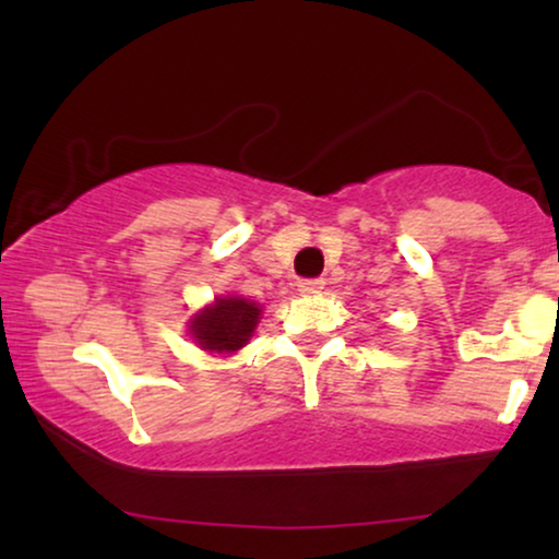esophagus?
I'll use <instances>...</instances> for the list:
<instances>
[{"mask_svg":"<svg viewBox=\"0 0 559 559\" xmlns=\"http://www.w3.org/2000/svg\"><path fill=\"white\" fill-rule=\"evenodd\" d=\"M325 282L323 280H300V285H297V289H300L302 295H318L323 293Z\"/></svg>","mask_w":559,"mask_h":559,"instance_id":"esophagus-1","label":"esophagus"}]
</instances>
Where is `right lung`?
Listing matches in <instances>:
<instances>
[{"instance_id":"1","label":"right lung","mask_w":559,"mask_h":559,"mask_svg":"<svg viewBox=\"0 0 559 559\" xmlns=\"http://www.w3.org/2000/svg\"><path fill=\"white\" fill-rule=\"evenodd\" d=\"M262 308L247 297H216L213 305L195 312L190 320V335L203 350L211 354H234L243 348L254 333Z\"/></svg>"}]
</instances>
